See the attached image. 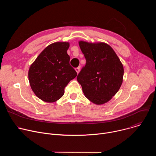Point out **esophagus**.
Here are the masks:
<instances>
[{"mask_svg":"<svg viewBox=\"0 0 156 156\" xmlns=\"http://www.w3.org/2000/svg\"><path fill=\"white\" fill-rule=\"evenodd\" d=\"M75 71L76 72V73H79V72H80V67L76 68V69H75Z\"/></svg>","mask_w":156,"mask_h":156,"instance_id":"obj_1","label":"esophagus"}]
</instances>
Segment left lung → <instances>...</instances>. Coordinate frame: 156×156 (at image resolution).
<instances>
[{
	"mask_svg": "<svg viewBox=\"0 0 156 156\" xmlns=\"http://www.w3.org/2000/svg\"><path fill=\"white\" fill-rule=\"evenodd\" d=\"M86 64L77 76L85 97L96 105L112 99L123 83L124 69L115 52L103 42H78Z\"/></svg>",
	"mask_w": 156,
	"mask_h": 156,
	"instance_id": "8db88e82",
	"label": "left lung"
}]
</instances>
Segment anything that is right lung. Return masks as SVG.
I'll return each mask as SVG.
<instances>
[{
  "label": "right lung",
  "mask_w": 156,
  "mask_h": 156,
  "mask_svg": "<svg viewBox=\"0 0 156 156\" xmlns=\"http://www.w3.org/2000/svg\"><path fill=\"white\" fill-rule=\"evenodd\" d=\"M69 42H54L44 49L30 65L28 80L35 95L54 102L64 94L65 87L77 76L70 65Z\"/></svg>",
  "instance_id": "add662e5"
}]
</instances>
